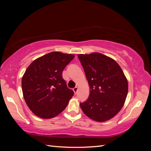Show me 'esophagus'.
<instances>
[{"instance_id":"obj_1","label":"esophagus","mask_w":151,"mask_h":151,"mask_svg":"<svg viewBox=\"0 0 151 151\" xmlns=\"http://www.w3.org/2000/svg\"><path fill=\"white\" fill-rule=\"evenodd\" d=\"M78 90V88L77 87H75V88H73V91H74V93H75V95L77 93Z\"/></svg>"}]
</instances>
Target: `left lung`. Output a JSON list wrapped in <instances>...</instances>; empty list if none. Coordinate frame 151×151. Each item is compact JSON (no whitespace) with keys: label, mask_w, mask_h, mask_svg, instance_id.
Masks as SVG:
<instances>
[{"label":"left lung","mask_w":151,"mask_h":151,"mask_svg":"<svg viewBox=\"0 0 151 151\" xmlns=\"http://www.w3.org/2000/svg\"><path fill=\"white\" fill-rule=\"evenodd\" d=\"M89 86L88 100L80 104L93 121L105 122L115 116L124 106L129 90L127 77L111 58L99 52L78 55Z\"/></svg>","instance_id":"1"}]
</instances>
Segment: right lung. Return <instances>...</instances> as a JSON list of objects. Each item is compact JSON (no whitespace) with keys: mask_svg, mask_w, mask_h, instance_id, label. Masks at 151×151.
Returning <instances> with one entry per match:
<instances>
[{"mask_svg":"<svg viewBox=\"0 0 151 151\" xmlns=\"http://www.w3.org/2000/svg\"><path fill=\"white\" fill-rule=\"evenodd\" d=\"M75 55L52 52L34 60L22 78L23 97L32 113L50 119L62 113L74 95L62 78L64 68Z\"/></svg>","mask_w":151,"mask_h":151,"instance_id":"right-lung-1","label":"right lung"}]
</instances>
